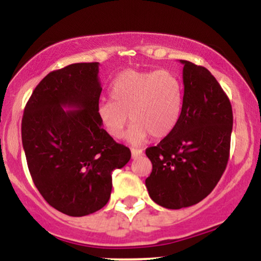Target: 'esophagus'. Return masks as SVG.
<instances>
[{"instance_id": "obj_1", "label": "esophagus", "mask_w": 261, "mask_h": 261, "mask_svg": "<svg viewBox=\"0 0 261 261\" xmlns=\"http://www.w3.org/2000/svg\"><path fill=\"white\" fill-rule=\"evenodd\" d=\"M142 154H143L142 149H137V148L131 149V155H133V158H137V157H140V155H142Z\"/></svg>"}]
</instances>
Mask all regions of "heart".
<instances>
[{"label": "heart", "mask_w": 261, "mask_h": 261, "mask_svg": "<svg viewBox=\"0 0 261 261\" xmlns=\"http://www.w3.org/2000/svg\"><path fill=\"white\" fill-rule=\"evenodd\" d=\"M110 98L98 106L101 126L113 139H121L130 116L134 124L127 140L134 145L149 135L154 139L169 135L182 108L180 81L169 70L122 71L110 86Z\"/></svg>", "instance_id": "b5f03b06"}]
</instances>
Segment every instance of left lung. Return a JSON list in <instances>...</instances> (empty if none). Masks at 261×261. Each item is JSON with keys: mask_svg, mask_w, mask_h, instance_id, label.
Segmentation results:
<instances>
[{"mask_svg": "<svg viewBox=\"0 0 261 261\" xmlns=\"http://www.w3.org/2000/svg\"><path fill=\"white\" fill-rule=\"evenodd\" d=\"M182 64L184 97L172 133L146 149L152 173L146 179L149 196L166 208L200 202L214 190L229 157L232 106L207 68Z\"/></svg>", "mask_w": 261, "mask_h": 261, "instance_id": "obj_1", "label": "left lung"}]
</instances>
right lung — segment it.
Returning a JSON list of instances; mask_svg holds the SVG:
<instances>
[{
	"label": "right lung",
	"mask_w": 261,
	"mask_h": 261,
	"mask_svg": "<svg viewBox=\"0 0 261 261\" xmlns=\"http://www.w3.org/2000/svg\"><path fill=\"white\" fill-rule=\"evenodd\" d=\"M98 73L99 62L53 71L35 87L22 119V143L35 187L50 206L73 217L107 205L112 173L131 158L130 149L115 142L98 119Z\"/></svg>",
	"instance_id": "1"
}]
</instances>
